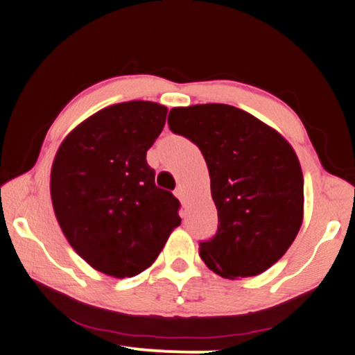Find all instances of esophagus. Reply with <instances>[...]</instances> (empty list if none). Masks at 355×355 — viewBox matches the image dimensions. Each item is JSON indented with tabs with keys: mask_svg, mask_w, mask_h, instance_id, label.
I'll return each mask as SVG.
<instances>
[{
	"mask_svg": "<svg viewBox=\"0 0 355 355\" xmlns=\"http://www.w3.org/2000/svg\"><path fill=\"white\" fill-rule=\"evenodd\" d=\"M173 194H175V197L177 199L183 203L184 205V200H186V197H184V191L182 189V186H178V188L175 189V192H173Z\"/></svg>",
	"mask_w": 355,
	"mask_h": 355,
	"instance_id": "1",
	"label": "esophagus"
}]
</instances>
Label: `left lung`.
Segmentation results:
<instances>
[{
	"label": "left lung",
	"instance_id": "8db88e82",
	"mask_svg": "<svg viewBox=\"0 0 355 355\" xmlns=\"http://www.w3.org/2000/svg\"><path fill=\"white\" fill-rule=\"evenodd\" d=\"M169 127L207 161L218 233L200 243L203 263L220 277H254L290 249L304 219L297 155L279 131L239 107H172Z\"/></svg>",
	"mask_w": 355,
	"mask_h": 355
}]
</instances>
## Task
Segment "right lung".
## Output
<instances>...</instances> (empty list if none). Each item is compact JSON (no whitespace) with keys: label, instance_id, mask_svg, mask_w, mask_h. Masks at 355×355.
Masks as SVG:
<instances>
[{"label":"right lung","instance_id":"obj_1","mask_svg":"<svg viewBox=\"0 0 355 355\" xmlns=\"http://www.w3.org/2000/svg\"><path fill=\"white\" fill-rule=\"evenodd\" d=\"M166 116L155 101L103 107L65 136L53 159L58 224L76 254L111 277H135L152 266L182 222L178 200L156 188L146 159Z\"/></svg>","mask_w":355,"mask_h":355}]
</instances>
